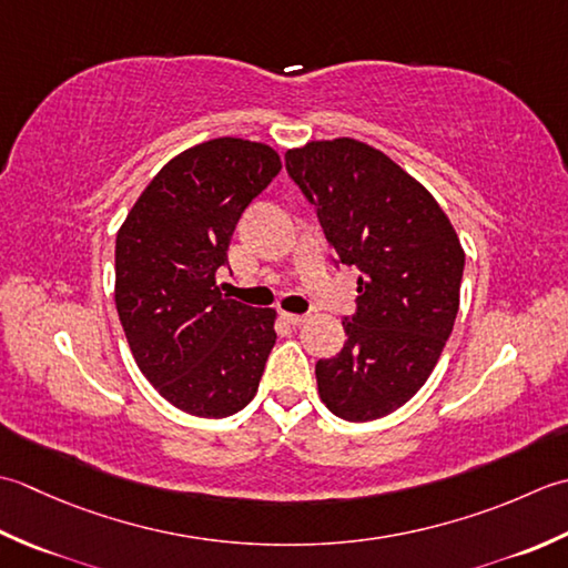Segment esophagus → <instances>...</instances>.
<instances>
[{
  "label": "esophagus",
  "mask_w": 568,
  "mask_h": 568,
  "mask_svg": "<svg viewBox=\"0 0 568 568\" xmlns=\"http://www.w3.org/2000/svg\"><path fill=\"white\" fill-rule=\"evenodd\" d=\"M282 318L288 323V326H304L308 316H301V314H286V311H284Z\"/></svg>",
  "instance_id": "obj_1"
}]
</instances>
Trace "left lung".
Returning <instances> with one entry per match:
<instances>
[{
  "mask_svg": "<svg viewBox=\"0 0 568 568\" xmlns=\"http://www.w3.org/2000/svg\"><path fill=\"white\" fill-rule=\"evenodd\" d=\"M286 171L316 205L328 245L357 276L343 351L316 363L323 404L373 422L429 379L454 331L466 252L434 195L379 149L351 136L286 152Z\"/></svg>",
  "mask_w": 568,
  "mask_h": 568,
  "instance_id": "8db88e82",
  "label": "left lung"
}]
</instances>
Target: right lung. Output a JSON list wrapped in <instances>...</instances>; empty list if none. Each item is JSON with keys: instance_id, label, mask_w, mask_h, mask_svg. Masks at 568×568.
Listing matches in <instances>:
<instances>
[{"instance_id": "add662e5", "label": "right lung", "mask_w": 568, "mask_h": 568, "mask_svg": "<svg viewBox=\"0 0 568 568\" xmlns=\"http://www.w3.org/2000/svg\"><path fill=\"white\" fill-rule=\"evenodd\" d=\"M282 171L270 144L220 136L173 156L126 213L114 304L142 375L173 407L223 419L257 395L276 311L220 294L242 211Z\"/></svg>"}]
</instances>
